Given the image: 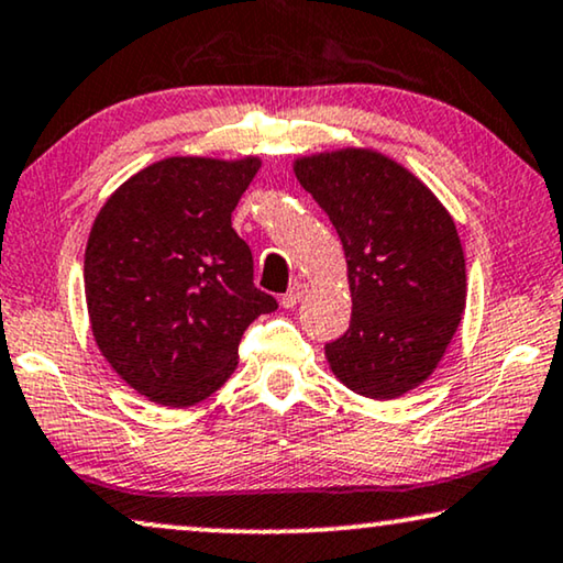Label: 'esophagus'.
Segmentation results:
<instances>
[{
	"mask_svg": "<svg viewBox=\"0 0 563 563\" xmlns=\"http://www.w3.org/2000/svg\"><path fill=\"white\" fill-rule=\"evenodd\" d=\"M303 296H306V285L296 283V285H290V290L280 298V303H283V308H292Z\"/></svg>",
	"mask_w": 563,
	"mask_h": 563,
	"instance_id": "esophagus-1",
	"label": "esophagus"
}]
</instances>
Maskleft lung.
I'll list each match as a JSON object with an SVG mask.
<instances>
[{
    "label": "left lung",
    "instance_id": "left-lung-1",
    "mask_svg": "<svg viewBox=\"0 0 563 563\" xmlns=\"http://www.w3.org/2000/svg\"><path fill=\"white\" fill-rule=\"evenodd\" d=\"M292 170L346 255L352 321L327 344L331 372L364 398L413 390L437 369L464 313L454 219L413 173L372 150L300 157Z\"/></svg>",
    "mask_w": 563,
    "mask_h": 563
}]
</instances>
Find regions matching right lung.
Segmentation results:
<instances>
[{
	"label": "right lung",
	"instance_id": "right-lung-1",
	"mask_svg": "<svg viewBox=\"0 0 563 563\" xmlns=\"http://www.w3.org/2000/svg\"><path fill=\"white\" fill-rule=\"evenodd\" d=\"M257 170V157H165L117 188L93 221L84 260L93 339L153 402L186 408L217 393L244 329L278 308L232 229Z\"/></svg>",
	"mask_w": 563,
	"mask_h": 563
}]
</instances>
